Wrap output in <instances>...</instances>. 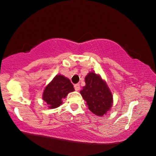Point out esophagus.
<instances>
[{
  "label": "esophagus",
  "instance_id": "obj_1",
  "mask_svg": "<svg viewBox=\"0 0 156 156\" xmlns=\"http://www.w3.org/2000/svg\"><path fill=\"white\" fill-rule=\"evenodd\" d=\"M74 88H75V89H76V91H78L80 89V85L78 83L75 84V85H74Z\"/></svg>",
  "mask_w": 156,
  "mask_h": 156
}]
</instances>
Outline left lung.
I'll list each match as a JSON object with an SVG mask.
<instances>
[{
  "label": "left lung",
  "instance_id": "left-lung-1",
  "mask_svg": "<svg viewBox=\"0 0 156 156\" xmlns=\"http://www.w3.org/2000/svg\"><path fill=\"white\" fill-rule=\"evenodd\" d=\"M85 82L86 86L80 93L87 102L89 110L96 115L102 117L112 108V92L106 83L94 73H89L86 76Z\"/></svg>",
  "mask_w": 156,
  "mask_h": 156
}]
</instances>
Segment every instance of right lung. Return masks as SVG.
I'll use <instances>...</instances> for the list:
<instances>
[{"label":"right lung","mask_w":156,"mask_h":156,"mask_svg":"<svg viewBox=\"0 0 156 156\" xmlns=\"http://www.w3.org/2000/svg\"><path fill=\"white\" fill-rule=\"evenodd\" d=\"M74 90L69 79L61 75H57L45 87L42 99L50 108H55L62 104V100L67 97L68 93Z\"/></svg>","instance_id":"obj_1"}]
</instances>
